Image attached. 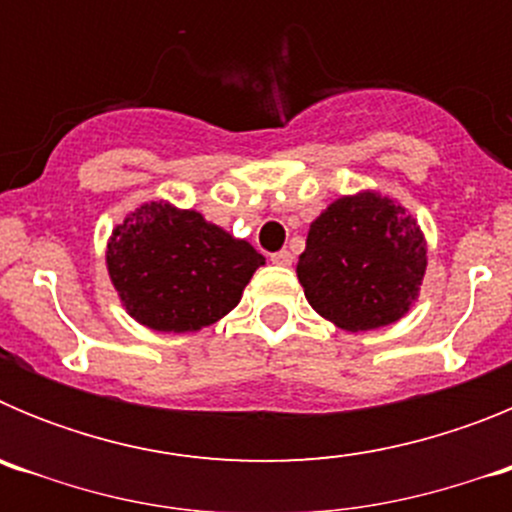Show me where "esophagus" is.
<instances>
[{
  "instance_id": "esophagus-1",
  "label": "esophagus",
  "mask_w": 512,
  "mask_h": 512,
  "mask_svg": "<svg viewBox=\"0 0 512 512\" xmlns=\"http://www.w3.org/2000/svg\"><path fill=\"white\" fill-rule=\"evenodd\" d=\"M292 261H295V256L287 251V248H282V251L271 253V264H279V266H292Z\"/></svg>"
}]
</instances>
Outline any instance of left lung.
Masks as SVG:
<instances>
[{"mask_svg": "<svg viewBox=\"0 0 512 512\" xmlns=\"http://www.w3.org/2000/svg\"><path fill=\"white\" fill-rule=\"evenodd\" d=\"M425 266L428 243L408 207L377 189H361L312 220L297 279L320 318L364 333L413 310Z\"/></svg>", "mask_w": 512, "mask_h": 512, "instance_id": "1", "label": "left lung"}]
</instances>
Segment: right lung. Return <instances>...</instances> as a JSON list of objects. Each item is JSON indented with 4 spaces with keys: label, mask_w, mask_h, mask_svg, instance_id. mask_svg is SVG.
Masks as SVG:
<instances>
[{
    "label": "right lung",
    "mask_w": 512,
    "mask_h": 512,
    "mask_svg": "<svg viewBox=\"0 0 512 512\" xmlns=\"http://www.w3.org/2000/svg\"><path fill=\"white\" fill-rule=\"evenodd\" d=\"M104 261L125 312L158 333H194L225 318L266 264L248 241L166 200L128 212Z\"/></svg>",
    "instance_id": "obj_1"
}]
</instances>
